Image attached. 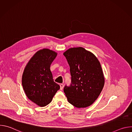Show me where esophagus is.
Instances as JSON below:
<instances>
[{
    "label": "esophagus",
    "instance_id": "1",
    "mask_svg": "<svg viewBox=\"0 0 132 132\" xmlns=\"http://www.w3.org/2000/svg\"><path fill=\"white\" fill-rule=\"evenodd\" d=\"M63 88H64V85L62 84H60V89H61V90H62L63 89Z\"/></svg>",
    "mask_w": 132,
    "mask_h": 132
}]
</instances>
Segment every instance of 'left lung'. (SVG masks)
<instances>
[{"mask_svg":"<svg viewBox=\"0 0 132 132\" xmlns=\"http://www.w3.org/2000/svg\"><path fill=\"white\" fill-rule=\"evenodd\" d=\"M70 67L71 82L64 92L68 101L78 108L91 105L104 85L101 64L96 56L81 47L70 48L64 53Z\"/></svg>","mask_w":132,"mask_h":132,"instance_id":"left-lung-1","label":"left lung"}]
</instances>
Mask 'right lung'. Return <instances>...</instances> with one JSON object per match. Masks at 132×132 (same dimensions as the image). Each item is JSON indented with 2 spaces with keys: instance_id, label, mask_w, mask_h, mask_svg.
I'll return each mask as SVG.
<instances>
[{
  "instance_id": "right-lung-1",
  "label": "right lung",
  "mask_w": 132,
  "mask_h": 132,
  "mask_svg": "<svg viewBox=\"0 0 132 132\" xmlns=\"http://www.w3.org/2000/svg\"><path fill=\"white\" fill-rule=\"evenodd\" d=\"M57 53L47 48L37 51L26 66L22 84L27 97L40 106H45L52 100L60 86L55 82L50 66Z\"/></svg>"
}]
</instances>
